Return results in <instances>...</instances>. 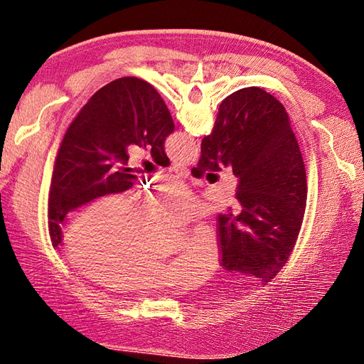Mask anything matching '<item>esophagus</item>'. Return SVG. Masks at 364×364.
I'll list each match as a JSON object with an SVG mask.
<instances>
[{"mask_svg": "<svg viewBox=\"0 0 364 364\" xmlns=\"http://www.w3.org/2000/svg\"><path fill=\"white\" fill-rule=\"evenodd\" d=\"M171 170L174 171V173H178L179 176H182V178H186V176L190 174V170L185 167V165H182V164H178V162H174L173 165H171Z\"/></svg>", "mask_w": 364, "mask_h": 364, "instance_id": "obj_1", "label": "esophagus"}]
</instances>
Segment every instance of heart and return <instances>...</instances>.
<instances>
[{"mask_svg":"<svg viewBox=\"0 0 364 364\" xmlns=\"http://www.w3.org/2000/svg\"><path fill=\"white\" fill-rule=\"evenodd\" d=\"M199 213V202L181 182L144 193L136 202L130 191L98 197L75 217L65 237L74 266L106 287L118 290L158 289L173 281L203 279L218 262L214 230L197 226L186 235L174 259L150 247L158 217L185 222Z\"/></svg>","mask_w":364,"mask_h":364,"instance_id":"heart-1","label":"heart"}]
</instances>
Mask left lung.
I'll return each instance as SVG.
<instances>
[{"instance_id":"left-lung-1","label":"left lung","mask_w":364,"mask_h":364,"mask_svg":"<svg viewBox=\"0 0 364 364\" xmlns=\"http://www.w3.org/2000/svg\"><path fill=\"white\" fill-rule=\"evenodd\" d=\"M174 130L168 107L150 83L121 77L98 90L74 118L54 162L48 199L53 247L62 243L68 213L109 193L126 191L138 179L127 168V147H149L167 167L164 142Z\"/></svg>"}]
</instances>
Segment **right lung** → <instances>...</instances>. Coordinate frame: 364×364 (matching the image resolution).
Returning a JSON list of instances; mask_svg holds the SVG:
<instances>
[{
    "instance_id": "obj_1",
    "label": "right lung",
    "mask_w": 364,
    "mask_h": 364,
    "mask_svg": "<svg viewBox=\"0 0 364 364\" xmlns=\"http://www.w3.org/2000/svg\"><path fill=\"white\" fill-rule=\"evenodd\" d=\"M194 178L232 167L237 202L218 215L220 264L266 285L287 262L302 226L306 173L285 107L257 86L226 97L202 141Z\"/></svg>"
}]
</instances>
